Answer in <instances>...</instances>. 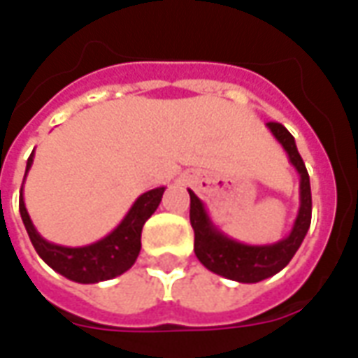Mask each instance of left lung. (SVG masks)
Returning a JSON list of instances; mask_svg holds the SVG:
<instances>
[{"label":"left lung","mask_w":358,"mask_h":358,"mask_svg":"<svg viewBox=\"0 0 358 358\" xmlns=\"http://www.w3.org/2000/svg\"><path fill=\"white\" fill-rule=\"evenodd\" d=\"M266 128L284 148L289 163L299 174V210H297L292 232L287 234L284 240L266 243V245H248V243L232 240L210 220L201 199L192 189H187L189 192V222L195 234V257L210 272L234 280V282H240V284H257L261 280L274 276L284 266H287L293 255L297 253V249L301 248L310 226V213H313L310 180L295 145V138L287 132L285 126L278 122H268Z\"/></svg>","instance_id":"1"}]
</instances>
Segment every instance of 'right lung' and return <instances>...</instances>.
<instances>
[{
  "label": "right lung",
  "mask_w": 358,
  "mask_h": 358,
  "mask_svg": "<svg viewBox=\"0 0 358 358\" xmlns=\"http://www.w3.org/2000/svg\"><path fill=\"white\" fill-rule=\"evenodd\" d=\"M32 163H34V151L28 157L27 174ZM27 174H24V180H27ZM164 189L166 187L161 186L141 194L113 232L84 248H65V245H57L42 238L36 230L34 222L30 220L24 197H22V187H20L19 210L28 238L32 241L36 253L42 257L43 263L50 264L55 272L73 282L97 284V282L113 280L124 274L128 268H132V264L140 255L141 228L145 224V220L157 210L159 203L163 199Z\"/></svg>",
  "instance_id": "obj_1"
}]
</instances>
